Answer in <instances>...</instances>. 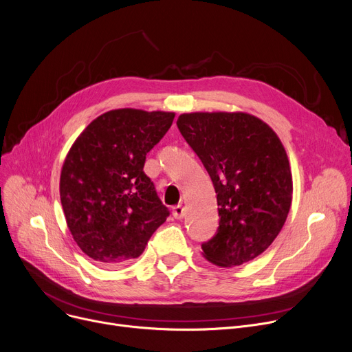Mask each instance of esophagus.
I'll return each mask as SVG.
<instances>
[{"mask_svg":"<svg viewBox=\"0 0 352 352\" xmlns=\"http://www.w3.org/2000/svg\"><path fill=\"white\" fill-rule=\"evenodd\" d=\"M172 214H173V217H175L176 220H182V219L184 217V207H183L182 204L175 206L173 210H172Z\"/></svg>","mask_w":352,"mask_h":352,"instance_id":"esophagus-1","label":"esophagus"}]
</instances>
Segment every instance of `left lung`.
<instances>
[{
  "instance_id": "left-lung-1",
  "label": "left lung",
  "mask_w": 352,
  "mask_h": 352,
  "mask_svg": "<svg viewBox=\"0 0 352 352\" xmlns=\"http://www.w3.org/2000/svg\"><path fill=\"white\" fill-rule=\"evenodd\" d=\"M217 193L220 226L201 245L217 266L247 263L269 248L292 204L286 151L266 122L247 113H188L177 118Z\"/></svg>"
}]
</instances>
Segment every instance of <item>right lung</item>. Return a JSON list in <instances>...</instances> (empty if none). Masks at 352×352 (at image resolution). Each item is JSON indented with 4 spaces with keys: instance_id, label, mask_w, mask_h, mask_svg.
I'll use <instances>...</instances> for the list:
<instances>
[{
    "instance_id": "obj_1",
    "label": "right lung",
    "mask_w": 352,
    "mask_h": 352,
    "mask_svg": "<svg viewBox=\"0 0 352 352\" xmlns=\"http://www.w3.org/2000/svg\"><path fill=\"white\" fill-rule=\"evenodd\" d=\"M175 113L120 108L91 121L72 145L60 173V201L78 248L97 263L138 258L169 210L144 172L146 153Z\"/></svg>"
}]
</instances>
